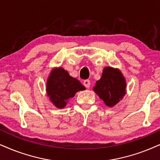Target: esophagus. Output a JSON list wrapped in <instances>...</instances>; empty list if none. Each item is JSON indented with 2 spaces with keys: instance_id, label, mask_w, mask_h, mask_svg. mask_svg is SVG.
Segmentation results:
<instances>
[{
  "instance_id": "obj_1",
  "label": "esophagus",
  "mask_w": 160,
  "mask_h": 160,
  "mask_svg": "<svg viewBox=\"0 0 160 160\" xmlns=\"http://www.w3.org/2000/svg\"><path fill=\"white\" fill-rule=\"evenodd\" d=\"M90 80H85L83 81V85L86 88H89L90 87Z\"/></svg>"
}]
</instances>
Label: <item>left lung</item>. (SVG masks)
<instances>
[{"label":"left lung","mask_w":160,"mask_h":160,"mask_svg":"<svg viewBox=\"0 0 160 160\" xmlns=\"http://www.w3.org/2000/svg\"><path fill=\"white\" fill-rule=\"evenodd\" d=\"M125 87V78L120 71L112 67H106L100 80L96 82L94 91L106 106L112 107L123 98Z\"/></svg>","instance_id":"1"}]
</instances>
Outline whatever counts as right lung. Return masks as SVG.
I'll use <instances>...</instances> for the list:
<instances>
[{"label": "right lung", "instance_id": "obj_1", "mask_svg": "<svg viewBox=\"0 0 160 160\" xmlns=\"http://www.w3.org/2000/svg\"><path fill=\"white\" fill-rule=\"evenodd\" d=\"M86 88L76 78H72L62 68L54 69L46 83V92L53 104L58 108L66 106L67 100L73 98L76 92Z\"/></svg>", "mask_w": 160, "mask_h": 160}]
</instances>
